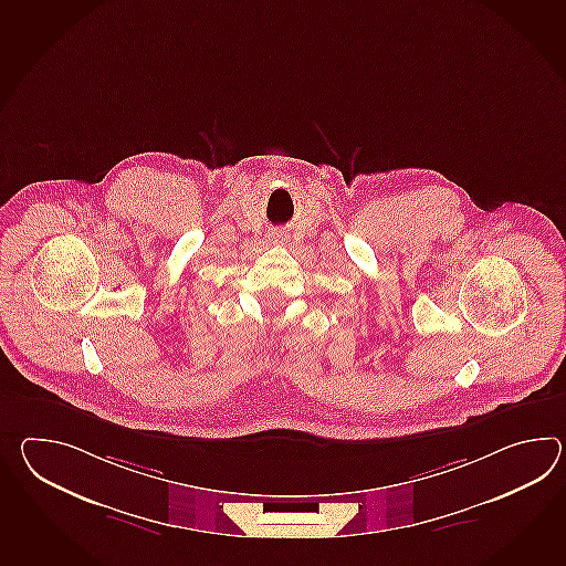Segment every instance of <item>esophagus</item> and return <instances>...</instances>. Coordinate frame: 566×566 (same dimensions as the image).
<instances>
[{
	"label": "esophagus",
	"instance_id": "esophagus-1",
	"mask_svg": "<svg viewBox=\"0 0 566 566\" xmlns=\"http://www.w3.org/2000/svg\"><path fill=\"white\" fill-rule=\"evenodd\" d=\"M272 239H274V241H280V239H282V235H280V233H274V235H272Z\"/></svg>",
	"mask_w": 566,
	"mask_h": 566
}]
</instances>
